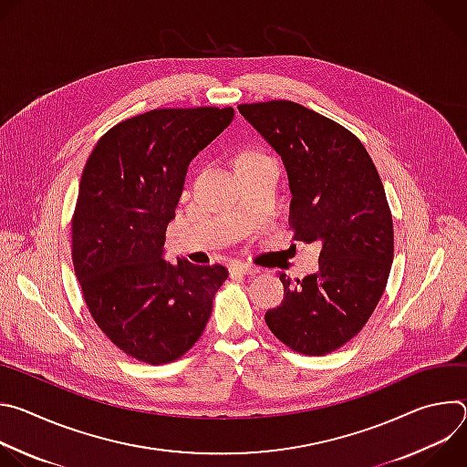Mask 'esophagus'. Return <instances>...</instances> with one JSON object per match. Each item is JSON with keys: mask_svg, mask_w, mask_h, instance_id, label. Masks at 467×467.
<instances>
[{"mask_svg": "<svg viewBox=\"0 0 467 467\" xmlns=\"http://www.w3.org/2000/svg\"><path fill=\"white\" fill-rule=\"evenodd\" d=\"M231 275H254L258 274L256 268H253L251 264H244V262H234L229 268Z\"/></svg>", "mask_w": 467, "mask_h": 467, "instance_id": "esophagus-1", "label": "esophagus"}]
</instances>
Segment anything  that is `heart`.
<instances>
[{"label": "heart", "mask_w": 467, "mask_h": 467, "mask_svg": "<svg viewBox=\"0 0 467 467\" xmlns=\"http://www.w3.org/2000/svg\"><path fill=\"white\" fill-rule=\"evenodd\" d=\"M260 157H265L262 151H258V150H244V151H240L238 153V157H236V161H244V159H260Z\"/></svg>", "instance_id": "obj_1"}]
</instances>
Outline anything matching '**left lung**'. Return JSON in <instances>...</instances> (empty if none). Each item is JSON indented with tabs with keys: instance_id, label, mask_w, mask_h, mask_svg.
<instances>
[{
	"instance_id": "left-lung-1",
	"label": "left lung",
	"mask_w": 467,
	"mask_h": 467,
	"mask_svg": "<svg viewBox=\"0 0 467 467\" xmlns=\"http://www.w3.org/2000/svg\"><path fill=\"white\" fill-rule=\"evenodd\" d=\"M281 155L290 181L294 240L319 242V270L292 283L265 312L274 335L321 357L355 338L380 301L393 260V223L379 171L351 130L299 103L238 105Z\"/></svg>"
}]
</instances>
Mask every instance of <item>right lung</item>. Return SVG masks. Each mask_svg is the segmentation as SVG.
I'll list each match as a JSON object with an SVG mask.
<instances>
[{
	"label": "right lung",
	"instance_id": "1",
	"mask_svg": "<svg viewBox=\"0 0 467 467\" xmlns=\"http://www.w3.org/2000/svg\"><path fill=\"white\" fill-rule=\"evenodd\" d=\"M233 118V107L155 109L109 129L85 164L74 270L90 316L130 358L159 366L190 351L229 277L222 264H170L162 247L190 161Z\"/></svg>",
	"mask_w": 467,
	"mask_h": 467
}]
</instances>
